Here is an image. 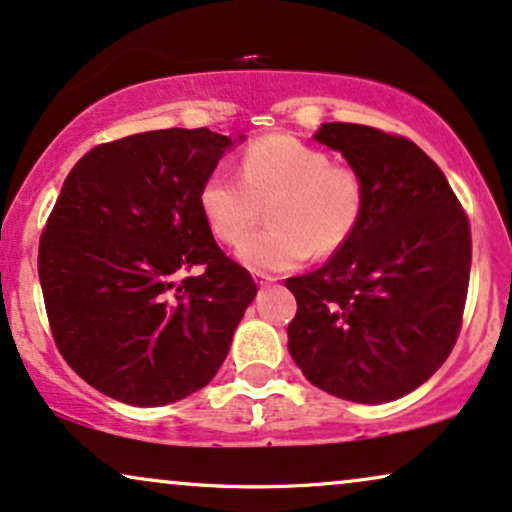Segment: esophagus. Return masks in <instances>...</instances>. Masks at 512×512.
Returning a JSON list of instances; mask_svg holds the SVG:
<instances>
[{"mask_svg": "<svg viewBox=\"0 0 512 512\" xmlns=\"http://www.w3.org/2000/svg\"><path fill=\"white\" fill-rule=\"evenodd\" d=\"M254 280L258 287H266V285H270V282H275V277H270L266 273H254Z\"/></svg>", "mask_w": 512, "mask_h": 512, "instance_id": "34e87169", "label": "esophagus"}]
</instances>
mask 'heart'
<instances>
[{"label":"heart","instance_id":"heart-1","mask_svg":"<svg viewBox=\"0 0 512 512\" xmlns=\"http://www.w3.org/2000/svg\"><path fill=\"white\" fill-rule=\"evenodd\" d=\"M239 181L213 170L199 189V206L220 242L239 246L269 204L274 225L239 249L251 270L285 273L308 256H332L353 237L365 208L363 175L289 135H266L239 154Z\"/></svg>","mask_w":512,"mask_h":512}]
</instances>
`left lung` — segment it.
<instances>
[{
  "instance_id": "obj_1",
  "label": "left lung",
  "mask_w": 512,
  "mask_h": 512,
  "mask_svg": "<svg viewBox=\"0 0 512 512\" xmlns=\"http://www.w3.org/2000/svg\"><path fill=\"white\" fill-rule=\"evenodd\" d=\"M365 182L358 230L323 268L285 282L296 296L289 353L306 380L356 403L418 389L456 344L468 299L470 223L418 144L356 123H323Z\"/></svg>"
}]
</instances>
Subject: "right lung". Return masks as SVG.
Masks as SVG:
<instances>
[{
  "label": "right lung",
  "mask_w": 512,
  "mask_h": 512,
  "mask_svg": "<svg viewBox=\"0 0 512 512\" xmlns=\"http://www.w3.org/2000/svg\"><path fill=\"white\" fill-rule=\"evenodd\" d=\"M230 144L208 128L140 132L63 180L37 254L44 308L66 363L111 399L166 406L206 387L254 301L199 206Z\"/></svg>",
  "instance_id": "1"
}]
</instances>
